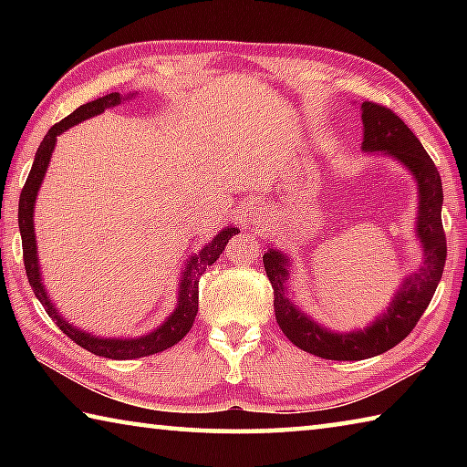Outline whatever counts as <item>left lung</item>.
I'll list each match as a JSON object with an SVG mask.
<instances>
[{
	"instance_id": "8db88e82",
	"label": "left lung",
	"mask_w": 467,
	"mask_h": 467,
	"mask_svg": "<svg viewBox=\"0 0 467 467\" xmlns=\"http://www.w3.org/2000/svg\"><path fill=\"white\" fill-rule=\"evenodd\" d=\"M360 110L362 130H365L362 150L389 154L404 164L416 179V234L422 243L424 262L420 270L408 275L387 311L379 315L370 326L354 331H331L313 321L295 303H290L286 295V280L290 278L288 257L278 249L265 253L264 265L274 288L275 321L284 336L300 350L327 360H365L387 352L410 336L432 300L447 257L445 231L441 223L442 185L432 158L426 154L412 130L391 109L365 100Z\"/></svg>"
}]
</instances>
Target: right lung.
<instances>
[{
  "label": "right lung",
  "instance_id": "1",
  "mask_svg": "<svg viewBox=\"0 0 467 467\" xmlns=\"http://www.w3.org/2000/svg\"><path fill=\"white\" fill-rule=\"evenodd\" d=\"M125 99H133V94L130 97H123L119 92H110L107 97L97 99L92 102H86V105L78 107L72 115H67L66 119H61L59 123H55L53 128L47 131V136L43 138L41 146L36 150L33 169L28 172V179L25 183V189L20 193V203H18V226H20V234H22V253H25V267H26V275L30 286H33V292L36 298L41 300V305L45 306V311L49 317L57 323V327L63 331V334L69 336V339H74L78 346L86 348V350L97 354V357H105V358H115V360H130V358H140V357H150V354L162 352L167 348L175 346L187 336V331L192 329L195 315H197V303H200V278L205 272V267L212 265L220 257V253L224 251L228 239L233 234L239 233V228L226 226L224 231H220L214 239H212L205 247L195 253V255L189 257V262L185 265L183 274H181L179 280V300L175 311L169 315V319L158 326L154 331H150L146 336L140 337H99L92 334H86V331L74 327L72 323H67L63 317H59L57 309L51 303L49 295L43 286L41 280V265H38V255H36V239H35V202H36V193L41 189V183L45 179V172L49 169V161L53 156L55 150V141H57L59 133H63L74 125L82 123L84 119H90L94 115H100L105 109L121 105V100Z\"/></svg>",
  "mask_w": 467,
  "mask_h": 467
}]
</instances>
